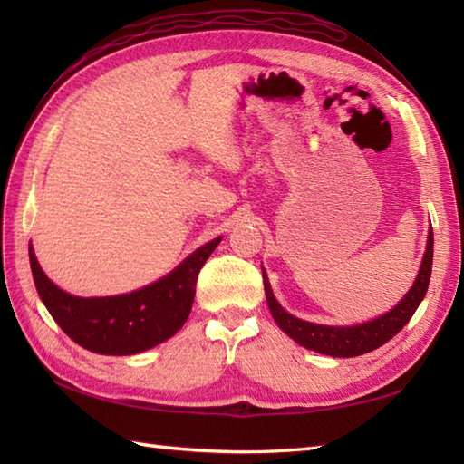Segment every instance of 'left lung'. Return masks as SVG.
<instances>
[{
    "label": "left lung",
    "instance_id": "left-lung-1",
    "mask_svg": "<svg viewBox=\"0 0 464 464\" xmlns=\"http://www.w3.org/2000/svg\"><path fill=\"white\" fill-rule=\"evenodd\" d=\"M430 269H432V227L429 233L427 251H425V257H422L417 281L411 287V291L405 295V299H402L395 309H391L387 314H382V317L372 319L362 324H354V327H327V324H314V323H307L293 317V314L285 311L277 303V299H275L265 271H263V285H265V295H267V304L275 323H277L295 343H299L301 347H307L311 351L331 354V357H359V354L379 349L381 344L391 341L402 327H405L409 319L415 314L422 297L427 295Z\"/></svg>",
    "mask_w": 464,
    "mask_h": 464
}]
</instances>
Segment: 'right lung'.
<instances>
[{"label":"right lung","instance_id":"add662e5","mask_svg":"<svg viewBox=\"0 0 464 464\" xmlns=\"http://www.w3.org/2000/svg\"><path fill=\"white\" fill-rule=\"evenodd\" d=\"M219 241L203 245L161 281L117 297H73L47 279L32 247L29 263L39 297L69 339L100 354H135L183 327L195 299L197 275Z\"/></svg>","mask_w":464,"mask_h":464}]
</instances>
